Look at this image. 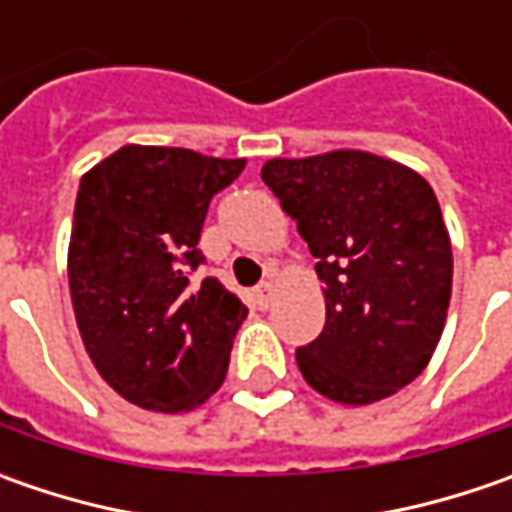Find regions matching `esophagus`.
<instances>
[{
  "label": "esophagus",
  "mask_w": 512,
  "mask_h": 512,
  "mask_svg": "<svg viewBox=\"0 0 512 512\" xmlns=\"http://www.w3.org/2000/svg\"><path fill=\"white\" fill-rule=\"evenodd\" d=\"M273 299H276V285L273 282H265V285H259L253 290V302L259 307H270Z\"/></svg>",
  "instance_id": "34e87169"
}]
</instances>
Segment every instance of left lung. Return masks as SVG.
Segmentation results:
<instances>
[{
  "label": "left lung",
  "mask_w": 512,
  "mask_h": 512,
  "mask_svg": "<svg viewBox=\"0 0 512 512\" xmlns=\"http://www.w3.org/2000/svg\"><path fill=\"white\" fill-rule=\"evenodd\" d=\"M262 179L325 282V330L296 350L305 382L350 407L399 393L430 362L453 290L433 187L407 165L344 148L270 159Z\"/></svg>",
  "instance_id": "obj_1"
}]
</instances>
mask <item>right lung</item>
<instances>
[{"label": "right lung", "instance_id": "right-lung-1", "mask_svg": "<svg viewBox=\"0 0 512 512\" xmlns=\"http://www.w3.org/2000/svg\"><path fill=\"white\" fill-rule=\"evenodd\" d=\"M242 170L245 159L125 145L79 182L70 302L93 367L136 407L187 413L225 382L247 307L187 273L202 265L210 199Z\"/></svg>", "mask_w": 512, "mask_h": 512}]
</instances>
